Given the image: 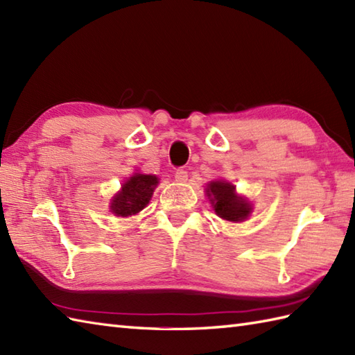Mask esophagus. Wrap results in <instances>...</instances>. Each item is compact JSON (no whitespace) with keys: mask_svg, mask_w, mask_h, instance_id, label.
<instances>
[{"mask_svg":"<svg viewBox=\"0 0 355 355\" xmlns=\"http://www.w3.org/2000/svg\"><path fill=\"white\" fill-rule=\"evenodd\" d=\"M187 171L186 169H183V168H180V169H177L175 171V180L177 182H180V183H184L186 180H187Z\"/></svg>","mask_w":355,"mask_h":355,"instance_id":"1","label":"esophagus"}]
</instances>
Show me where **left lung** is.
I'll list each match as a JSON object with an SVG mask.
<instances>
[{"label": "left lung", "mask_w": 355, "mask_h": 355, "mask_svg": "<svg viewBox=\"0 0 355 355\" xmlns=\"http://www.w3.org/2000/svg\"><path fill=\"white\" fill-rule=\"evenodd\" d=\"M207 197L218 216L227 221H243L250 215L252 207L235 193V186L225 182H212L207 186Z\"/></svg>", "instance_id": "8db88e82"}]
</instances>
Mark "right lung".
<instances>
[{
    "label": "right lung",
    "mask_w": 355,
    "mask_h": 355,
    "mask_svg": "<svg viewBox=\"0 0 355 355\" xmlns=\"http://www.w3.org/2000/svg\"><path fill=\"white\" fill-rule=\"evenodd\" d=\"M158 183L155 175H143L135 173L122 186L114 200L111 202V212L117 216H130L139 214L153 197L154 187Z\"/></svg>",
    "instance_id": "right-lung-1"
}]
</instances>
